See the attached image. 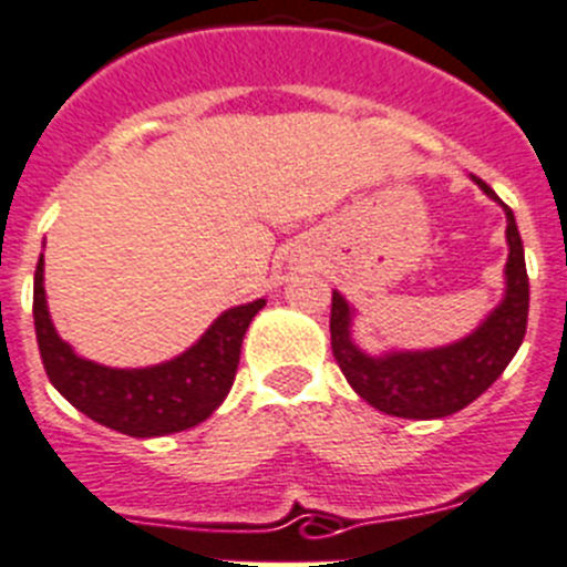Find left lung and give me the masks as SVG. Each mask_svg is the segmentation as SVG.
Returning a JSON list of instances; mask_svg holds the SVG:
<instances>
[{
	"instance_id": "8db88e82",
	"label": "left lung",
	"mask_w": 567,
	"mask_h": 567,
	"mask_svg": "<svg viewBox=\"0 0 567 567\" xmlns=\"http://www.w3.org/2000/svg\"><path fill=\"white\" fill-rule=\"evenodd\" d=\"M477 188L506 213L508 261L503 300L472 334L450 346L424 351H385L368 354L354 342L351 326L357 311L340 292H331V351L348 385L371 408L399 419H444L475 402L506 371L517 354L528 323L526 256L512 207L497 199L484 179L472 176Z\"/></svg>"
}]
</instances>
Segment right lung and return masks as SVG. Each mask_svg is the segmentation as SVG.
<instances>
[{
  "instance_id": "1",
  "label": "right lung",
  "mask_w": 567,
  "mask_h": 567,
  "mask_svg": "<svg viewBox=\"0 0 567 567\" xmlns=\"http://www.w3.org/2000/svg\"><path fill=\"white\" fill-rule=\"evenodd\" d=\"M267 300L233 306L207 326L205 334L174 360L148 368H109L78 357L50 320L44 292V256L33 278V320L41 362L55 391L92 422L134 439L182 433L227 399L236 379L241 342Z\"/></svg>"
}]
</instances>
